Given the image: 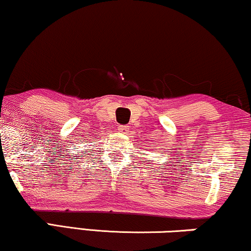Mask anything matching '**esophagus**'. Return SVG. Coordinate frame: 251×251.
Listing matches in <instances>:
<instances>
[{"label": "esophagus", "mask_w": 251, "mask_h": 251, "mask_svg": "<svg viewBox=\"0 0 251 251\" xmlns=\"http://www.w3.org/2000/svg\"><path fill=\"white\" fill-rule=\"evenodd\" d=\"M119 131L122 132V133H126V131L129 130V126H119Z\"/></svg>", "instance_id": "obj_1"}]
</instances>
